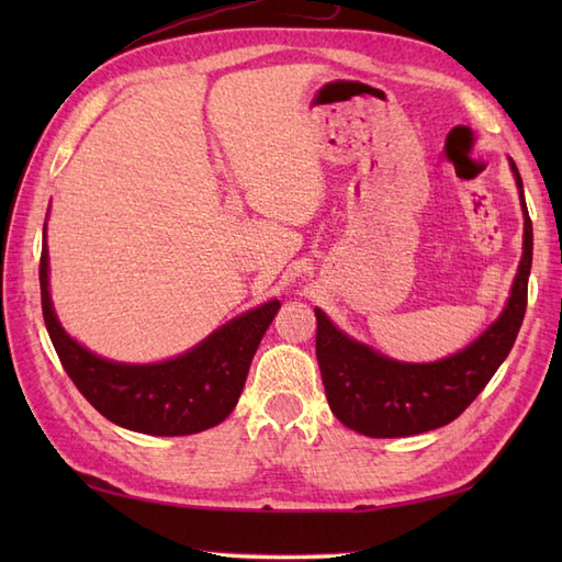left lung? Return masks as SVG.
Wrapping results in <instances>:
<instances>
[{"label":"left lung","instance_id":"obj_1","mask_svg":"<svg viewBox=\"0 0 562 562\" xmlns=\"http://www.w3.org/2000/svg\"><path fill=\"white\" fill-rule=\"evenodd\" d=\"M524 210V254L505 312L469 348L429 364L396 362L345 336L316 308V357L326 398L338 420L367 437L429 432L469 408L517 340L533 254V229L517 164L509 159Z\"/></svg>","mask_w":562,"mask_h":562}]
</instances>
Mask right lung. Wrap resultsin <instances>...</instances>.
Masks as SVG:
<instances>
[{
	"label": "right lung",
	"instance_id": "1",
	"mask_svg": "<svg viewBox=\"0 0 562 562\" xmlns=\"http://www.w3.org/2000/svg\"><path fill=\"white\" fill-rule=\"evenodd\" d=\"M45 328L65 372L105 420L157 437L195 435L220 425L241 396L250 360L278 314L272 300L214 330L193 350L157 364L111 362L71 340L47 292V246L41 254Z\"/></svg>",
	"mask_w": 562,
	"mask_h": 562
}]
</instances>
